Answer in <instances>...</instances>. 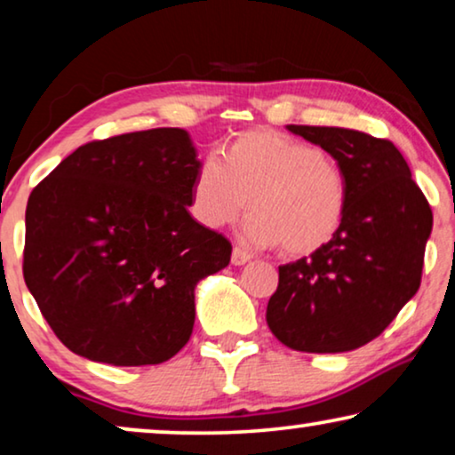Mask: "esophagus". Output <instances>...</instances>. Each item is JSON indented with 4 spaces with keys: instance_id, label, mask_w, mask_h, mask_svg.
<instances>
[{
    "instance_id": "obj_1",
    "label": "esophagus",
    "mask_w": 455,
    "mask_h": 455,
    "mask_svg": "<svg viewBox=\"0 0 455 455\" xmlns=\"http://www.w3.org/2000/svg\"><path fill=\"white\" fill-rule=\"evenodd\" d=\"M248 260H251V254H248L246 251H242V248L235 246L232 251V265L240 267V265H246Z\"/></svg>"
}]
</instances>
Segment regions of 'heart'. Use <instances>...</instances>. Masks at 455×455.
<instances>
[{"label":"heart","instance_id":"heart-1","mask_svg":"<svg viewBox=\"0 0 455 455\" xmlns=\"http://www.w3.org/2000/svg\"><path fill=\"white\" fill-rule=\"evenodd\" d=\"M246 207L254 244H282L288 257H307L325 248L344 223L346 176L321 148L251 130L223 147L221 164L201 161L190 192L192 215L209 229L229 226Z\"/></svg>","mask_w":455,"mask_h":455}]
</instances>
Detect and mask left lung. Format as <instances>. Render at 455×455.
Segmentation results:
<instances>
[{"label": "left lung", "mask_w": 455, "mask_h": 455, "mask_svg": "<svg viewBox=\"0 0 455 455\" xmlns=\"http://www.w3.org/2000/svg\"><path fill=\"white\" fill-rule=\"evenodd\" d=\"M285 128L338 161L347 207L325 248L279 267L267 325L298 352L356 350L419 291L433 211L394 142L347 128Z\"/></svg>", "instance_id": "1"}]
</instances>
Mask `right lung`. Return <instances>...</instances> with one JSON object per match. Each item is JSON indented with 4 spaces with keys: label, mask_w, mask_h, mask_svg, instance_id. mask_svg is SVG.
Returning a JSON list of instances; mask_svg holds the SVG:
<instances>
[{
    "label": "right lung",
    "mask_w": 455,
    "mask_h": 455,
    "mask_svg": "<svg viewBox=\"0 0 455 455\" xmlns=\"http://www.w3.org/2000/svg\"><path fill=\"white\" fill-rule=\"evenodd\" d=\"M198 165L186 130H142L86 142L30 192L24 282L68 350L142 366L190 339L196 283L232 257L188 213Z\"/></svg>",
    "instance_id": "add662e5"
}]
</instances>
